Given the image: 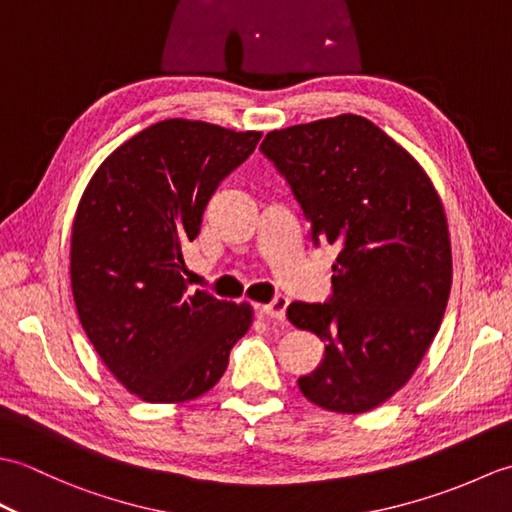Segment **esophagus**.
<instances>
[{"instance_id": "obj_1", "label": "esophagus", "mask_w": 512, "mask_h": 512, "mask_svg": "<svg viewBox=\"0 0 512 512\" xmlns=\"http://www.w3.org/2000/svg\"><path fill=\"white\" fill-rule=\"evenodd\" d=\"M286 308H288V299L279 295L270 303H264V306L259 308V312H262L266 319H273V321L284 323L286 321Z\"/></svg>"}]
</instances>
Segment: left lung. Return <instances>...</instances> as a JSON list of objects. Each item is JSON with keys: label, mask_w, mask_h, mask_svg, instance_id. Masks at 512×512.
Wrapping results in <instances>:
<instances>
[{"label": "left lung", "mask_w": 512, "mask_h": 512, "mask_svg": "<svg viewBox=\"0 0 512 512\" xmlns=\"http://www.w3.org/2000/svg\"><path fill=\"white\" fill-rule=\"evenodd\" d=\"M262 154L292 191L314 246L328 242L332 295L290 303L299 330L325 343L301 394L363 413L416 372L451 292V244L436 189L383 129L356 114L270 132Z\"/></svg>", "instance_id": "8db88e82"}]
</instances>
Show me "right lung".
<instances>
[{
  "label": "right lung",
  "instance_id": "right-lung-1",
  "mask_svg": "<svg viewBox=\"0 0 512 512\" xmlns=\"http://www.w3.org/2000/svg\"><path fill=\"white\" fill-rule=\"evenodd\" d=\"M259 132L171 118L129 138L99 167L76 209L70 277L96 354L147 402H184L222 378L253 310L187 290L184 244L220 182Z\"/></svg>",
  "mask_w": 512,
  "mask_h": 512
}]
</instances>
